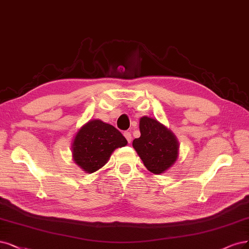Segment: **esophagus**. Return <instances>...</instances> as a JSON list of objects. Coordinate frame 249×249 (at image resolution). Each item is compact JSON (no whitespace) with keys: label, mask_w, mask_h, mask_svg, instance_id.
<instances>
[{"label":"esophagus","mask_w":249,"mask_h":249,"mask_svg":"<svg viewBox=\"0 0 249 249\" xmlns=\"http://www.w3.org/2000/svg\"><path fill=\"white\" fill-rule=\"evenodd\" d=\"M124 136L125 137L126 141H127L128 143H131V141H132V135H131V133H130V132H124Z\"/></svg>","instance_id":"1"}]
</instances>
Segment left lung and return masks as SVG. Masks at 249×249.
<instances>
[{"label":"left lung","instance_id":"1","mask_svg":"<svg viewBox=\"0 0 249 249\" xmlns=\"http://www.w3.org/2000/svg\"><path fill=\"white\" fill-rule=\"evenodd\" d=\"M139 127L141 136L133 141V147L151 173H164L178 158L176 136L157 119L147 116L140 118Z\"/></svg>","mask_w":249,"mask_h":249}]
</instances>
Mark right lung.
<instances>
[{"label": "right lung", "mask_w": 249, "mask_h": 249, "mask_svg": "<svg viewBox=\"0 0 249 249\" xmlns=\"http://www.w3.org/2000/svg\"><path fill=\"white\" fill-rule=\"evenodd\" d=\"M127 144L117 128L93 119L82 125L72 143L73 160L87 173H93L109 160L112 152Z\"/></svg>", "instance_id": "1"}]
</instances>
